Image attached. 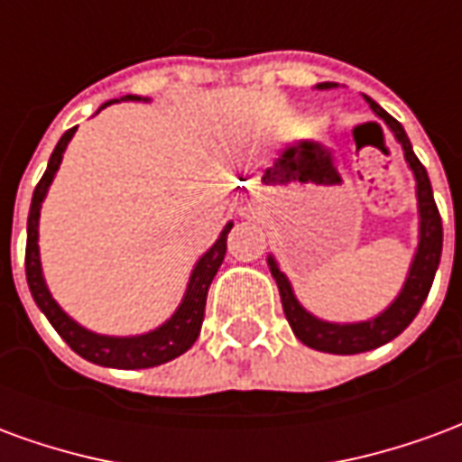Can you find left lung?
<instances>
[{"instance_id": "1", "label": "left lung", "mask_w": 462, "mask_h": 462, "mask_svg": "<svg viewBox=\"0 0 462 462\" xmlns=\"http://www.w3.org/2000/svg\"><path fill=\"white\" fill-rule=\"evenodd\" d=\"M334 86L337 84L324 81L317 88H334ZM366 101L374 108V114L378 118H383V123L393 131L396 141L403 145L408 168L416 175L420 240H418L416 257H413V264H411V272H408L406 284H403L396 301L383 314H378L376 319L358 321V324H331V321H321L317 317H311L310 311L297 301L290 280L282 274L274 257H270V272L272 277L277 280L284 317L290 321L294 337L301 344L317 348V351H327V354H361V351H371V348L383 346L391 339H396L398 334L416 319V314L423 307L428 291H430V284H433V277H436L438 264H440V250H443V222H440V212H438V205L433 200V188H430L423 162L418 161L416 152L411 148V141H408L403 125L393 116L386 114L376 101H371L368 96Z\"/></svg>"}]
</instances>
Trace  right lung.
<instances>
[{"instance_id":"right-lung-1","label":"right lung","mask_w":462,"mask_h":462,"mask_svg":"<svg viewBox=\"0 0 462 462\" xmlns=\"http://www.w3.org/2000/svg\"><path fill=\"white\" fill-rule=\"evenodd\" d=\"M125 101H141L138 96H125ZM108 106V104H106ZM76 128L61 135V141L56 143L54 152L49 158L46 172L36 185L34 198H32V210H29V222H26V282L34 297L36 307L44 311L46 319L51 321V327L59 331V337L74 348L79 356H84L91 364L111 368H151L161 366L171 358L180 356L195 344L200 334L202 317H205V301H208V290H210L212 277L220 270L225 252H227V232L232 230V222L225 225L220 240L205 252L200 262L195 264V270L188 282V291L182 297V304L171 319L155 331L141 334V337H104L94 331L79 327L69 314H66L54 297L46 290L44 274H42V262H39V210L46 198V190L54 180L56 171L61 165L64 151L69 141L74 138Z\"/></svg>"}]
</instances>
